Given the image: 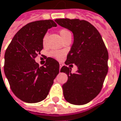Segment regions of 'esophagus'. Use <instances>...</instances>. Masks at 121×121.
<instances>
[{
	"instance_id": "obj_1",
	"label": "esophagus",
	"mask_w": 121,
	"mask_h": 121,
	"mask_svg": "<svg viewBox=\"0 0 121 121\" xmlns=\"http://www.w3.org/2000/svg\"><path fill=\"white\" fill-rule=\"evenodd\" d=\"M62 67H63V64L61 63H59V71H60V69H61Z\"/></svg>"
}]
</instances>
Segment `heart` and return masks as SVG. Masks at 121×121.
<instances>
[{
	"instance_id": "obj_1",
	"label": "heart",
	"mask_w": 121,
	"mask_h": 121,
	"mask_svg": "<svg viewBox=\"0 0 121 121\" xmlns=\"http://www.w3.org/2000/svg\"><path fill=\"white\" fill-rule=\"evenodd\" d=\"M60 35L61 36V37L63 39L64 37H65L66 36L69 35H71L70 33L69 30H67V29H62L60 30ZM46 37H47V35H45L43 39V44L45 45V42H46ZM63 52L62 51H52L50 52V55L52 56H53L54 58H56V59H60L62 58L63 56Z\"/></svg>"
}]
</instances>
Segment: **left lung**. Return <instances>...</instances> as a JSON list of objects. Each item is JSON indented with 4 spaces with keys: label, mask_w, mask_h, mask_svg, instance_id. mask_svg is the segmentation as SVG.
Here are the masks:
<instances>
[{
    "label": "left lung",
    "mask_w": 121,
    "mask_h": 121,
    "mask_svg": "<svg viewBox=\"0 0 121 121\" xmlns=\"http://www.w3.org/2000/svg\"><path fill=\"white\" fill-rule=\"evenodd\" d=\"M55 22L73 34V43L65 63L78 67L74 73L67 66L60 69L68 76L63 85L64 97L71 104H86L102 88L108 69V52L99 31L88 22L68 18Z\"/></svg>",
    "instance_id": "obj_1"
}]
</instances>
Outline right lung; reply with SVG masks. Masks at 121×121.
Listing matches in <instances>:
<instances>
[{
  "label": "right lung",
  "mask_w": 121,
  "mask_h": 121,
  "mask_svg": "<svg viewBox=\"0 0 121 121\" xmlns=\"http://www.w3.org/2000/svg\"><path fill=\"white\" fill-rule=\"evenodd\" d=\"M57 24L52 20L28 23L15 34L4 54V71L11 91L26 103L45 99L59 73V63L48 58L39 67L35 58L43 48V39L48 30Z\"/></svg>",
  "instance_id": "add662e5"
}]
</instances>
